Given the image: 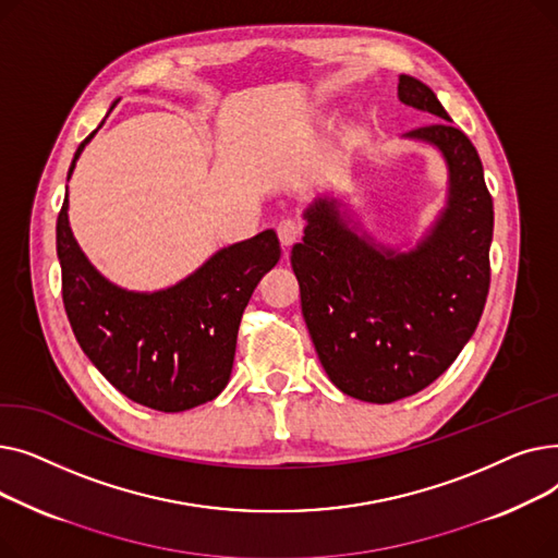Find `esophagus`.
Masks as SVG:
<instances>
[{
    "label": "esophagus",
    "mask_w": 558,
    "mask_h": 558,
    "mask_svg": "<svg viewBox=\"0 0 558 558\" xmlns=\"http://www.w3.org/2000/svg\"><path fill=\"white\" fill-rule=\"evenodd\" d=\"M301 234H303V228L294 219H284V221L278 223V238H280V244L284 248L294 246L301 240Z\"/></svg>",
    "instance_id": "esophagus-1"
}]
</instances>
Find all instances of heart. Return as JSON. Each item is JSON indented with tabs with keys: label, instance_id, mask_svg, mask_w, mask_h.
Listing matches in <instances>:
<instances>
[{
	"label": "heart",
	"instance_id": "1",
	"mask_svg": "<svg viewBox=\"0 0 558 558\" xmlns=\"http://www.w3.org/2000/svg\"><path fill=\"white\" fill-rule=\"evenodd\" d=\"M316 117H318V110H316V108H310V110H305V112L301 114V122H303V124H310V122L316 120Z\"/></svg>",
	"mask_w": 558,
	"mask_h": 558
}]
</instances>
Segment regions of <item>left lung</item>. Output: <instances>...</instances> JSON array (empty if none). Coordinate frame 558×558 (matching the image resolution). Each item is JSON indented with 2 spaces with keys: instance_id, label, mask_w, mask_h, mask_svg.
I'll use <instances>...</instances> for the list:
<instances>
[{
  "instance_id": "8db88e82",
  "label": "left lung",
  "mask_w": 558,
  "mask_h": 558,
  "mask_svg": "<svg viewBox=\"0 0 558 558\" xmlns=\"http://www.w3.org/2000/svg\"><path fill=\"white\" fill-rule=\"evenodd\" d=\"M398 99L444 120L402 135L441 154L444 208L416 242L385 244L345 194L320 192L291 248L320 366L341 393L375 404L414 396L448 371L480 324L490 282L493 198L477 149L423 81L400 74Z\"/></svg>"
}]
</instances>
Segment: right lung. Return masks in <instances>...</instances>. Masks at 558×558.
<instances>
[{
	"label": "right lung",
	"instance_id": "obj_1",
	"mask_svg": "<svg viewBox=\"0 0 558 558\" xmlns=\"http://www.w3.org/2000/svg\"><path fill=\"white\" fill-rule=\"evenodd\" d=\"M97 131L78 144L68 181ZM68 210L65 194L56 221V253L65 312L87 360L117 391L156 412L175 414L215 400L230 379L244 307L280 259L276 230L219 248L171 287L133 291L110 282L87 259Z\"/></svg>",
	"mask_w": 558,
	"mask_h": 558
}]
</instances>
